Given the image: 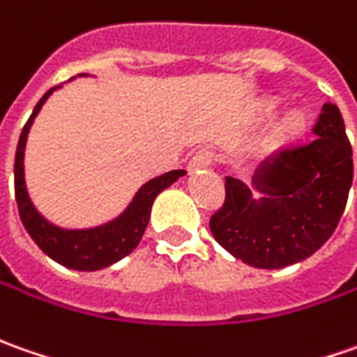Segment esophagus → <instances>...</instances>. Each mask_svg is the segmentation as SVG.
<instances>
[{
    "mask_svg": "<svg viewBox=\"0 0 357 357\" xmlns=\"http://www.w3.org/2000/svg\"><path fill=\"white\" fill-rule=\"evenodd\" d=\"M213 160H215V154L211 150H199L190 160V172H197V169H203V167H209L213 164Z\"/></svg>",
    "mask_w": 357,
    "mask_h": 357,
    "instance_id": "obj_1",
    "label": "esophagus"
}]
</instances>
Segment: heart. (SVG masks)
<instances>
[{"label": "heart", "mask_w": 357, "mask_h": 357, "mask_svg": "<svg viewBox=\"0 0 357 357\" xmlns=\"http://www.w3.org/2000/svg\"><path fill=\"white\" fill-rule=\"evenodd\" d=\"M302 126H304V116H302L301 112H290V114H287L280 120L278 132H280V136H294Z\"/></svg>", "instance_id": "heart-1"}]
</instances>
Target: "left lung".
Masks as SVG:
<instances>
[{
    "mask_svg": "<svg viewBox=\"0 0 357 357\" xmlns=\"http://www.w3.org/2000/svg\"><path fill=\"white\" fill-rule=\"evenodd\" d=\"M312 136L264 160L251 188L227 178L225 203L209 229L235 259L255 268H284L314 255L338 227L354 179L338 106H322Z\"/></svg>",
    "mask_w": 357,
    "mask_h": 357,
    "instance_id": "left-lung-1",
    "label": "left lung"
}]
</instances>
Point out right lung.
Returning <instances> with one entry per match:
<instances>
[{"instance_id": "add662e5", "label": "right lung", "mask_w": 357, "mask_h": 357, "mask_svg": "<svg viewBox=\"0 0 357 357\" xmlns=\"http://www.w3.org/2000/svg\"><path fill=\"white\" fill-rule=\"evenodd\" d=\"M79 77H89V75L82 73ZM59 89H61V84L53 86L51 91L43 94V98L33 108V114L27 120V124L21 130L17 152H15V166H13L15 202H17L19 217H21L23 227L27 229L31 239L37 243V247L47 257H51L55 263L73 268V271L93 273V271H100V268L118 263L120 259H124L126 255H130L138 247L142 235L148 227L154 199L172 183L183 178L188 172L172 169V172H166L158 178L146 181L140 190L134 193L126 209L102 225L67 229L51 223L33 205L27 185H25V146H27V136H29V130H31L35 118L41 112L47 98Z\"/></svg>"}]
</instances>
